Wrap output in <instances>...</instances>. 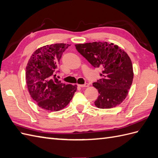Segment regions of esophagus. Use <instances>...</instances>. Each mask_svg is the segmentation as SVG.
<instances>
[{
	"instance_id": "obj_1",
	"label": "esophagus",
	"mask_w": 158,
	"mask_h": 158,
	"mask_svg": "<svg viewBox=\"0 0 158 158\" xmlns=\"http://www.w3.org/2000/svg\"><path fill=\"white\" fill-rule=\"evenodd\" d=\"M78 86L79 87H82V88H84V87H88L89 86V84H88V83H86L85 84H78Z\"/></svg>"
}]
</instances>
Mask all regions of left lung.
<instances>
[{"mask_svg":"<svg viewBox=\"0 0 158 158\" xmlns=\"http://www.w3.org/2000/svg\"><path fill=\"white\" fill-rule=\"evenodd\" d=\"M75 46L92 66L102 70V78L93 83L99 93L95 106L110 109L120 105L128 95L133 79V65L127 53L118 45L106 41Z\"/></svg>","mask_w":158,"mask_h":158,"instance_id":"1","label":"left lung"}]
</instances>
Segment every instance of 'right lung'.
Instances as JSON below:
<instances>
[{"label":"right lung","mask_w":158,"mask_h":158,"mask_svg":"<svg viewBox=\"0 0 158 158\" xmlns=\"http://www.w3.org/2000/svg\"><path fill=\"white\" fill-rule=\"evenodd\" d=\"M70 44H56L38 48L26 67V82L31 97L37 105L50 111H58L70 102L77 86L65 84L54 74L63 52Z\"/></svg>","instance_id":"right-lung-1"}]
</instances>
